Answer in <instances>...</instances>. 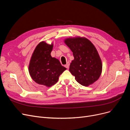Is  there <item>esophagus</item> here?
<instances>
[{
  "label": "esophagus",
  "mask_w": 130,
  "mask_h": 130,
  "mask_svg": "<svg viewBox=\"0 0 130 130\" xmlns=\"http://www.w3.org/2000/svg\"><path fill=\"white\" fill-rule=\"evenodd\" d=\"M70 66V63L69 62H67V64L66 65H65V67L66 68V69H69Z\"/></svg>",
  "instance_id": "34e87169"
}]
</instances>
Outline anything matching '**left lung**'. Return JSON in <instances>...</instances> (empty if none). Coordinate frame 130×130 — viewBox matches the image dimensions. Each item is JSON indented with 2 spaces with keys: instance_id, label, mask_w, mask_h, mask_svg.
Masks as SVG:
<instances>
[{
  "instance_id": "8db88e82",
  "label": "left lung",
  "mask_w": 130,
  "mask_h": 130,
  "mask_svg": "<svg viewBox=\"0 0 130 130\" xmlns=\"http://www.w3.org/2000/svg\"><path fill=\"white\" fill-rule=\"evenodd\" d=\"M65 43L72 51L74 59L69 71L78 83L87 86L100 77L102 64L98 52L94 45L87 38H67Z\"/></svg>"
}]
</instances>
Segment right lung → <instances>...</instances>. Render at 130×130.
Masks as SVG:
<instances>
[{
	"mask_svg": "<svg viewBox=\"0 0 130 130\" xmlns=\"http://www.w3.org/2000/svg\"><path fill=\"white\" fill-rule=\"evenodd\" d=\"M53 45L44 42L38 44L32 53L29 72L36 83L47 87L56 84L60 75L66 70L58 59L51 55Z\"/></svg>",
	"mask_w": 130,
	"mask_h": 130,
	"instance_id": "right-lung-1",
	"label": "right lung"
}]
</instances>
